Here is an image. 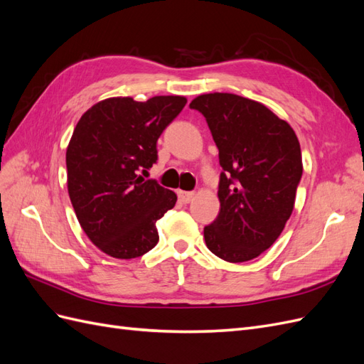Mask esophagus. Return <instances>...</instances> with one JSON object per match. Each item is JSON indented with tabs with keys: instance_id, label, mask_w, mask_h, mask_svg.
Returning <instances> with one entry per match:
<instances>
[{
	"instance_id": "1",
	"label": "esophagus",
	"mask_w": 364,
	"mask_h": 364,
	"mask_svg": "<svg viewBox=\"0 0 364 364\" xmlns=\"http://www.w3.org/2000/svg\"><path fill=\"white\" fill-rule=\"evenodd\" d=\"M179 200L182 203H190L194 199V193L193 191H178Z\"/></svg>"
}]
</instances>
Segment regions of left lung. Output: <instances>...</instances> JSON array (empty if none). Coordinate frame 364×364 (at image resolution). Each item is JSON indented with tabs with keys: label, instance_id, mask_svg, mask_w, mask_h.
<instances>
[{
	"label": "left lung",
	"instance_id": "8db88e82",
	"mask_svg": "<svg viewBox=\"0 0 364 364\" xmlns=\"http://www.w3.org/2000/svg\"><path fill=\"white\" fill-rule=\"evenodd\" d=\"M218 149L220 213L203 237L214 255L245 262L267 250L293 213L302 178L301 146L287 121L269 107L228 92L190 103Z\"/></svg>",
	"mask_w": 364,
	"mask_h": 364
}]
</instances>
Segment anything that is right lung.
Here are the masks:
<instances>
[{"mask_svg":"<svg viewBox=\"0 0 364 364\" xmlns=\"http://www.w3.org/2000/svg\"><path fill=\"white\" fill-rule=\"evenodd\" d=\"M185 105L181 95L114 97L77 123L67 149L70 199L87 238L107 255L130 259L158 245L156 222L178 196L142 174L158 161V138Z\"/></svg>","mask_w":364,"mask_h":364,"instance_id":"obj_1","label":"right lung"}]
</instances>
